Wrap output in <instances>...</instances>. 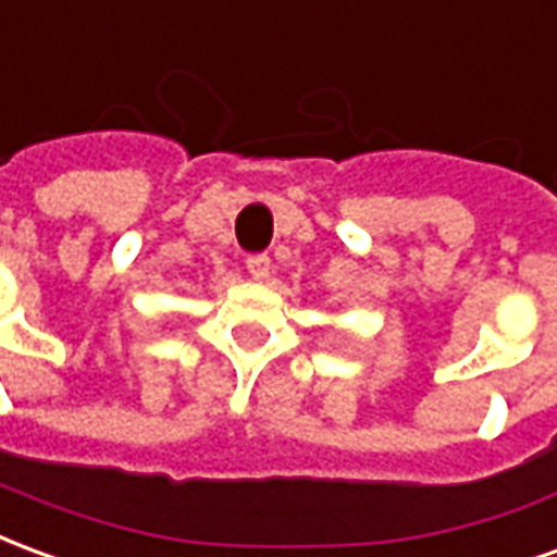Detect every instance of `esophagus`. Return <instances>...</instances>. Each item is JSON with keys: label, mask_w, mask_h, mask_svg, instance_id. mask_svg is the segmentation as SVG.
<instances>
[{"label": "esophagus", "mask_w": 557, "mask_h": 557, "mask_svg": "<svg viewBox=\"0 0 557 557\" xmlns=\"http://www.w3.org/2000/svg\"><path fill=\"white\" fill-rule=\"evenodd\" d=\"M247 274L253 280H265L271 274V259L265 253L247 256Z\"/></svg>", "instance_id": "esophagus-1"}]
</instances>
